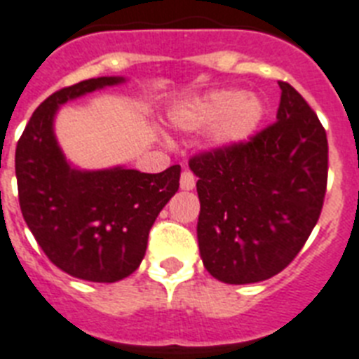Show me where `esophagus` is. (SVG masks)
Segmentation results:
<instances>
[{
	"instance_id": "esophagus-1",
	"label": "esophagus",
	"mask_w": 359,
	"mask_h": 359,
	"mask_svg": "<svg viewBox=\"0 0 359 359\" xmlns=\"http://www.w3.org/2000/svg\"><path fill=\"white\" fill-rule=\"evenodd\" d=\"M194 186H195L194 173H191L189 170H184L182 171V175H180V189L189 191V189H194Z\"/></svg>"
}]
</instances>
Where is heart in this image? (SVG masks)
Here are the masks:
<instances>
[{"mask_svg": "<svg viewBox=\"0 0 359 359\" xmlns=\"http://www.w3.org/2000/svg\"><path fill=\"white\" fill-rule=\"evenodd\" d=\"M264 114V103L256 95L223 88L175 104L170 110V123L184 133L212 127L210 144L217 149H230L252 136Z\"/></svg>", "mask_w": 359, "mask_h": 359, "instance_id": "obj_1", "label": "heart"}]
</instances>
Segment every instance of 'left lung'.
I'll return each mask as SVG.
<instances>
[{
    "mask_svg": "<svg viewBox=\"0 0 359 359\" xmlns=\"http://www.w3.org/2000/svg\"><path fill=\"white\" fill-rule=\"evenodd\" d=\"M278 86L276 123L247 144L189 160L201 201V258L225 284H255L280 273L321 214L326 133L291 84Z\"/></svg>",
    "mask_w": 359,
    "mask_h": 359,
    "instance_id": "8db88e82",
    "label": "left lung"
}]
</instances>
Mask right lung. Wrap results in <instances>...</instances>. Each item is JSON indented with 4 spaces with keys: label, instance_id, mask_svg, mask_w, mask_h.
<instances>
[{
    "label": "right lung",
    "instance_id": "right-lung-1",
    "mask_svg": "<svg viewBox=\"0 0 359 359\" xmlns=\"http://www.w3.org/2000/svg\"><path fill=\"white\" fill-rule=\"evenodd\" d=\"M123 83L110 75L55 92L34 110L16 147L23 219L49 260L81 280L110 284L133 275L154 219L179 189L180 165L162 173L83 170L58 144L55 118L62 104Z\"/></svg>",
    "mask_w": 359,
    "mask_h": 359
}]
</instances>
